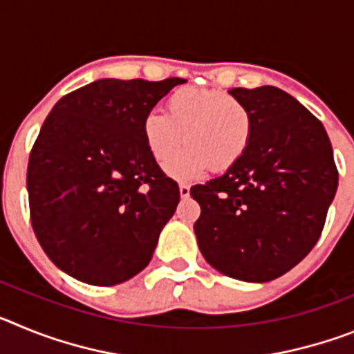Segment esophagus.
<instances>
[{
	"label": "esophagus",
	"mask_w": 354,
	"mask_h": 354,
	"mask_svg": "<svg viewBox=\"0 0 354 354\" xmlns=\"http://www.w3.org/2000/svg\"><path fill=\"white\" fill-rule=\"evenodd\" d=\"M179 193H180V196H183V198H187V196H189V184L180 183L179 184Z\"/></svg>",
	"instance_id": "1"
}]
</instances>
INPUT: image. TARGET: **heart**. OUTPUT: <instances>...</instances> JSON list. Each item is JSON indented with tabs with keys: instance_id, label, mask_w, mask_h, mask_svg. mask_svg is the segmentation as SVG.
<instances>
[{
	"instance_id": "obj_1",
	"label": "heart",
	"mask_w": 354,
	"mask_h": 354,
	"mask_svg": "<svg viewBox=\"0 0 354 354\" xmlns=\"http://www.w3.org/2000/svg\"><path fill=\"white\" fill-rule=\"evenodd\" d=\"M147 150L165 165L184 139L187 147L167 165L175 179H195L207 168L223 171L246 152L253 117L245 102L223 90L183 86L167 97L165 115L150 111L142 124Z\"/></svg>"
}]
</instances>
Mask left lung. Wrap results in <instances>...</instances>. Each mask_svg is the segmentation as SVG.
<instances>
[{
  "label": "left lung",
  "mask_w": 354,
  "mask_h": 354,
  "mask_svg": "<svg viewBox=\"0 0 354 354\" xmlns=\"http://www.w3.org/2000/svg\"><path fill=\"white\" fill-rule=\"evenodd\" d=\"M228 93L250 108L253 134L236 165L192 187L196 241L220 273L270 282L315 246L339 171L326 129L292 95L277 86Z\"/></svg>",
  "instance_id": "obj_1"
}]
</instances>
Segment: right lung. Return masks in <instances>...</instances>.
<instances>
[{
  "label": "right lung",
  "mask_w": 354,
  "mask_h": 354,
  "mask_svg": "<svg viewBox=\"0 0 354 354\" xmlns=\"http://www.w3.org/2000/svg\"><path fill=\"white\" fill-rule=\"evenodd\" d=\"M180 77L99 80L67 93L28 161L31 227L62 271L117 286L145 268L179 204V186L147 150L143 118Z\"/></svg>",
  "instance_id": "obj_1"
}]
</instances>
